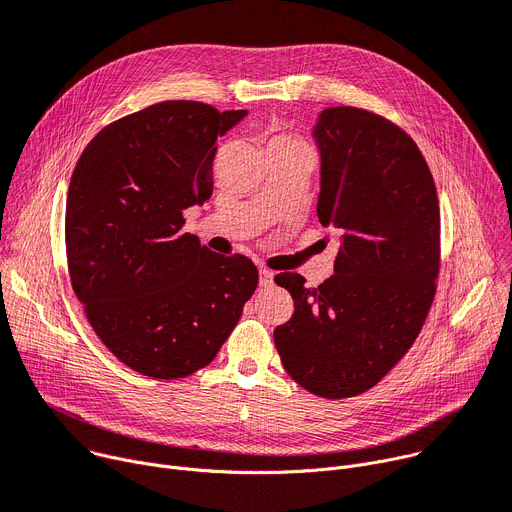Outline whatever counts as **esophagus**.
Returning <instances> with one entry per match:
<instances>
[{
	"label": "esophagus",
	"instance_id": "esophagus-1",
	"mask_svg": "<svg viewBox=\"0 0 512 512\" xmlns=\"http://www.w3.org/2000/svg\"><path fill=\"white\" fill-rule=\"evenodd\" d=\"M259 286H261V288L273 286V271H269V269H259Z\"/></svg>",
	"mask_w": 512,
	"mask_h": 512
}]
</instances>
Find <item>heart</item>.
Returning a JSON list of instances; mask_svg holds the SVG:
<instances>
[{
	"mask_svg": "<svg viewBox=\"0 0 512 512\" xmlns=\"http://www.w3.org/2000/svg\"><path fill=\"white\" fill-rule=\"evenodd\" d=\"M267 149H306V147L302 141H298L296 136L273 132L267 141Z\"/></svg>",
	"mask_w": 512,
	"mask_h": 512,
	"instance_id": "heart-1",
	"label": "heart"
}]
</instances>
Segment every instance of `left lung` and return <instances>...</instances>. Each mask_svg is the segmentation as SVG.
<instances>
[{
	"label": "left lung",
	"instance_id": "left-lung-1",
	"mask_svg": "<svg viewBox=\"0 0 512 512\" xmlns=\"http://www.w3.org/2000/svg\"><path fill=\"white\" fill-rule=\"evenodd\" d=\"M322 226L339 230L335 273L306 288L277 273L294 314L273 331L294 382L329 398L374 388L421 333L437 290L441 214L431 169L394 122L351 106L322 110Z\"/></svg>",
	"mask_w": 512,
	"mask_h": 512
}]
</instances>
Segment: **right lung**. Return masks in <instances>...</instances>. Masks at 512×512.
<instances>
[{
    "instance_id": "add662e5",
    "label": "right lung",
    "mask_w": 512,
    "mask_h": 512,
    "mask_svg": "<svg viewBox=\"0 0 512 512\" xmlns=\"http://www.w3.org/2000/svg\"><path fill=\"white\" fill-rule=\"evenodd\" d=\"M247 110L171 100L102 128L69 183L71 286L91 329L155 380L208 365L257 288V267L183 232V210L212 196L218 136Z\"/></svg>"
}]
</instances>
